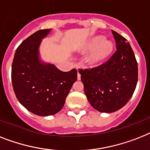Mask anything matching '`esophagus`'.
<instances>
[{
  "instance_id": "obj_1",
  "label": "esophagus",
  "mask_w": 150,
  "mask_h": 150,
  "mask_svg": "<svg viewBox=\"0 0 150 150\" xmlns=\"http://www.w3.org/2000/svg\"><path fill=\"white\" fill-rule=\"evenodd\" d=\"M78 79H79V80L81 79V75H80V73L79 72V71H78Z\"/></svg>"
}]
</instances>
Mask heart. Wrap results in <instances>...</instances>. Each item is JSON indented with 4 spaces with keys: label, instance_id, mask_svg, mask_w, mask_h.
Segmentation results:
<instances>
[{
    "label": "heart",
    "instance_id": "1",
    "mask_svg": "<svg viewBox=\"0 0 150 150\" xmlns=\"http://www.w3.org/2000/svg\"><path fill=\"white\" fill-rule=\"evenodd\" d=\"M96 49L88 56L87 62L90 64H97L103 61L107 56L109 55L112 50V44L107 40H104L103 37H96L90 41L88 49Z\"/></svg>",
    "mask_w": 150,
    "mask_h": 150
}]
</instances>
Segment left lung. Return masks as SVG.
<instances>
[{
    "instance_id": "8db88e82",
    "label": "left lung",
    "mask_w": 150,
    "mask_h": 150,
    "mask_svg": "<svg viewBox=\"0 0 150 150\" xmlns=\"http://www.w3.org/2000/svg\"><path fill=\"white\" fill-rule=\"evenodd\" d=\"M116 51L105 62L92 69H79L88 100L101 112H113L129 101L138 81V65L130 45L112 31Z\"/></svg>"
}]
</instances>
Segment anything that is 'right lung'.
Wrapping results in <instances>:
<instances>
[{
	"mask_svg": "<svg viewBox=\"0 0 150 150\" xmlns=\"http://www.w3.org/2000/svg\"><path fill=\"white\" fill-rule=\"evenodd\" d=\"M49 29L36 31L18 46L12 62L11 81L18 100L31 112L54 115L62 109L77 70L62 71L38 59V47Z\"/></svg>",
	"mask_w": 150,
	"mask_h": 150,
	"instance_id": "right-lung-1",
	"label": "right lung"
}]
</instances>
